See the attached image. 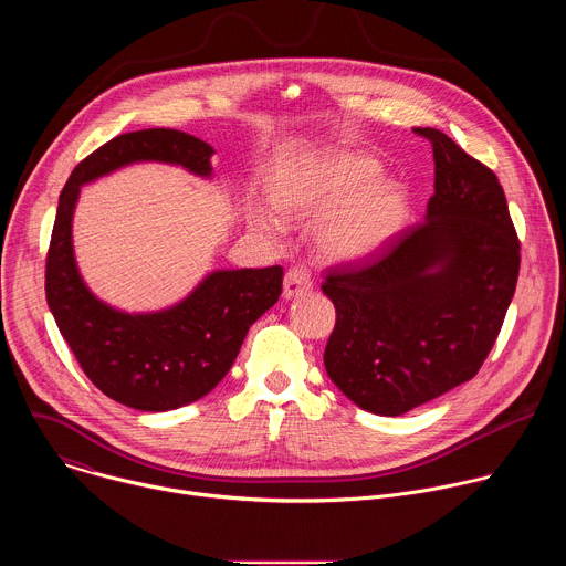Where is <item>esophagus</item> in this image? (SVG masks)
I'll list each match as a JSON object with an SVG mask.
<instances>
[{
	"instance_id": "esophagus-1",
	"label": "esophagus",
	"mask_w": 566,
	"mask_h": 566,
	"mask_svg": "<svg viewBox=\"0 0 566 566\" xmlns=\"http://www.w3.org/2000/svg\"><path fill=\"white\" fill-rule=\"evenodd\" d=\"M311 289H313V277L306 266H291L286 271V277H284V295L286 297H297Z\"/></svg>"
}]
</instances>
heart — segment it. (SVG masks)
I'll list each match as a JSON object with an SVG mask.
<instances>
[{"instance_id": "b5f03b06", "label": "heart", "mask_w": 566, "mask_h": 566, "mask_svg": "<svg viewBox=\"0 0 566 566\" xmlns=\"http://www.w3.org/2000/svg\"><path fill=\"white\" fill-rule=\"evenodd\" d=\"M378 177L380 166L374 158L336 151L282 175L273 186V201L297 219L329 214L319 228L322 251L338 260H358L387 244L408 212L406 190ZM251 219L271 234L284 230L271 206L253 203Z\"/></svg>"}]
</instances>
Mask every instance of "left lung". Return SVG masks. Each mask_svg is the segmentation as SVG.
Returning a JSON list of instances; mask_svg holds the SVG:
<instances>
[{
    "mask_svg": "<svg viewBox=\"0 0 566 566\" xmlns=\"http://www.w3.org/2000/svg\"><path fill=\"white\" fill-rule=\"evenodd\" d=\"M428 219L371 255L327 269L336 306L325 367L358 408L398 417L470 380L489 358L520 275V237L497 175L448 134Z\"/></svg>",
    "mask_w": 566,
    "mask_h": 566,
    "instance_id": "left-lung-1",
    "label": "left lung"
}]
</instances>
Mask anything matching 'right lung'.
I'll use <instances>...</instances> for the list:
<instances>
[{
    "instance_id": "add662e5",
    "label": "right lung",
    "mask_w": 566,
    "mask_h": 566,
    "mask_svg": "<svg viewBox=\"0 0 566 566\" xmlns=\"http://www.w3.org/2000/svg\"><path fill=\"white\" fill-rule=\"evenodd\" d=\"M212 147L179 129L120 134L73 168L60 192L46 253V302L87 378L112 400L168 412L206 396L232 367L253 322L282 293V266L217 271L181 304L145 315L114 311L80 280L71 217L80 186L132 160H166L208 177Z\"/></svg>"
}]
</instances>
